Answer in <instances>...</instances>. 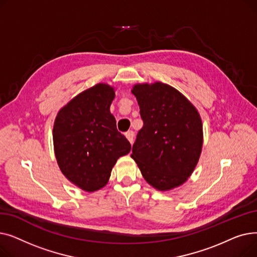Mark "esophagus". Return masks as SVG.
I'll list each match as a JSON object with an SVG mask.
<instances>
[{
    "instance_id": "34e87169",
    "label": "esophagus",
    "mask_w": 257,
    "mask_h": 257,
    "mask_svg": "<svg viewBox=\"0 0 257 257\" xmlns=\"http://www.w3.org/2000/svg\"><path fill=\"white\" fill-rule=\"evenodd\" d=\"M126 139L129 141V143L132 145L133 144V140H134V132L133 131H129V132H127L126 134Z\"/></svg>"
}]
</instances>
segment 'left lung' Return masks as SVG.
Instances as JSON below:
<instances>
[{
	"instance_id": "1",
	"label": "left lung",
	"mask_w": 257,
	"mask_h": 257,
	"mask_svg": "<svg viewBox=\"0 0 257 257\" xmlns=\"http://www.w3.org/2000/svg\"><path fill=\"white\" fill-rule=\"evenodd\" d=\"M144 126L132 147L145 180L160 192L182 185L193 174L203 146L197 108L173 86L156 81L134 84Z\"/></svg>"
}]
</instances>
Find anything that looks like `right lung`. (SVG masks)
Instances as JSON below:
<instances>
[{
    "label": "right lung",
    "mask_w": 257,
    "mask_h": 257,
    "mask_svg": "<svg viewBox=\"0 0 257 257\" xmlns=\"http://www.w3.org/2000/svg\"><path fill=\"white\" fill-rule=\"evenodd\" d=\"M114 97L113 86L98 83L66 103L54 120L58 167L67 180L88 193L104 187L116 160L131 150L110 112Z\"/></svg>",
    "instance_id": "right-lung-1"
}]
</instances>
